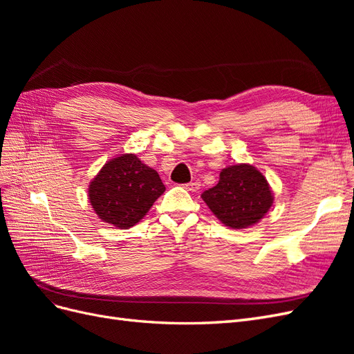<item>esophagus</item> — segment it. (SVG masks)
<instances>
[{"mask_svg": "<svg viewBox=\"0 0 354 354\" xmlns=\"http://www.w3.org/2000/svg\"><path fill=\"white\" fill-rule=\"evenodd\" d=\"M185 187L190 192H196L201 187V185H199V181H190V183L185 185Z\"/></svg>", "mask_w": 354, "mask_h": 354, "instance_id": "obj_1", "label": "esophagus"}]
</instances>
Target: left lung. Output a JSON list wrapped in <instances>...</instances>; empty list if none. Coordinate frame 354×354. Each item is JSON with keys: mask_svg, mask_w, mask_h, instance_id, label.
Here are the masks:
<instances>
[{"mask_svg": "<svg viewBox=\"0 0 354 354\" xmlns=\"http://www.w3.org/2000/svg\"><path fill=\"white\" fill-rule=\"evenodd\" d=\"M202 199L232 229H246L259 223L273 203L266 177L248 164L224 168L218 183L203 192Z\"/></svg>", "mask_w": 354, "mask_h": 354, "instance_id": "1", "label": "left lung"}]
</instances>
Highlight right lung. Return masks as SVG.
<instances>
[{"mask_svg": "<svg viewBox=\"0 0 354 354\" xmlns=\"http://www.w3.org/2000/svg\"><path fill=\"white\" fill-rule=\"evenodd\" d=\"M165 192L159 174L133 153L111 159L94 177L88 199L95 214L115 227L128 229L140 221Z\"/></svg>", "mask_w": 354, "mask_h": 354, "instance_id": "add662e5", "label": "right lung"}]
</instances>
